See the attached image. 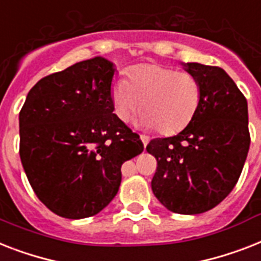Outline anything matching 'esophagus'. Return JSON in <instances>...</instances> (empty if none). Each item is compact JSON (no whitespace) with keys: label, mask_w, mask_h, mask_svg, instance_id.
Returning a JSON list of instances; mask_svg holds the SVG:
<instances>
[{"label":"esophagus","mask_w":261,"mask_h":261,"mask_svg":"<svg viewBox=\"0 0 261 261\" xmlns=\"http://www.w3.org/2000/svg\"><path fill=\"white\" fill-rule=\"evenodd\" d=\"M141 141H142V143H143V146H147V143H149L150 142V138L147 137V135H141Z\"/></svg>","instance_id":"esophagus-1"}]
</instances>
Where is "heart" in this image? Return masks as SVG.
<instances>
[{
  "label": "heart",
  "mask_w": 261,
  "mask_h": 261,
  "mask_svg": "<svg viewBox=\"0 0 261 261\" xmlns=\"http://www.w3.org/2000/svg\"><path fill=\"white\" fill-rule=\"evenodd\" d=\"M200 100L201 84L196 76L158 64L137 65L128 72V82L118 79L111 91L112 107L122 122L143 109L139 124L156 127L165 135L188 126Z\"/></svg>",
  "instance_id": "1"
}]
</instances>
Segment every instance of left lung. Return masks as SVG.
Here are the masks:
<instances>
[{
	"mask_svg": "<svg viewBox=\"0 0 261 261\" xmlns=\"http://www.w3.org/2000/svg\"><path fill=\"white\" fill-rule=\"evenodd\" d=\"M201 84L189 124L170 138L150 141L156 160L151 190L167 211L200 215L225 198L239 181L249 150L247 99L222 68L181 63Z\"/></svg>",
	"mask_w": 261,
	"mask_h": 261,
	"instance_id": "1",
	"label": "left lung"
}]
</instances>
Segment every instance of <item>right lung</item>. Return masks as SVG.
Here are the masks:
<instances>
[{
  "label": "right lung",
  "instance_id": "1",
  "mask_svg": "<svg viewBox=\"0 0 261 261\" xmlns=\"http://www.w3.org/2000/svg\"><path fill=\"white\" fill-rule=\"evenodd\" d=\"M115 64L80 61L42 77L21 109L20 158L48 209L64 219L97 215L122 181L120 167L143 151L139 135L112 114Z\"/></svg>",
  "mask_w": 261,
  "mask_h": 261
}]
</instances>
